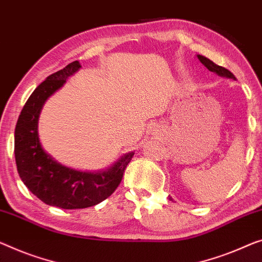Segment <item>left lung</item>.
<instances>
[{
    "label": "left lung",
    "mask_w": 262,
    "mask_h": 262,
    "mask_svg": "<svg viewBox=\"0 0 262 262\" xmlns=\"http://www.w3.org/2000/svg\"><path fill=\"white\" fill-rule=\"evenodd\" d=\"M198 58H199V60H200L201 63L204 64L205 67L209 70V72L215 73V74H217V75H220V76L227 77V79H234V80H235V76L233 75V73L229 72L228 69L221 67V66L215 64L213 61H210L209 58H207V57L202 56V55H198ZM170 200H171V199H170Z\"/></svg>",
    "instance_id": "1"
}]
</instances>
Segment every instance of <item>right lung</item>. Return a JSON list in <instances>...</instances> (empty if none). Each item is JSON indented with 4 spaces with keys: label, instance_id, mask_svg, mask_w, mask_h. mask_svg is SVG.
I'll return each mask as SVG.
<instances>
[{
    "label": "right lung",
    "instance_id": "right-lung-1",
    "mask_svg": "<svg viewBox=\"0 0 262 262\" xmlns=\"http://www.w3.org/2000/svg\"><path fill=\"white\" fill-rule=\"evenodd\" d=\"M81 68L79 61L58 70L38 84L23 107L15 128V161L23 183L49 206L80 209L95 206L114 193L134 153L124 154L106 170L80 171L62 166L47 154L38 138V118L49 96Z\"/></svg>",
    "mask_w": 262,
    "mask_h": 262
}]
</instances>
